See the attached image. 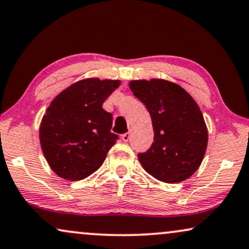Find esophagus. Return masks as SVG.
I'll use <instances>...</instances> for the list:
<instances>
[{"label":"esophagus","instance_id":"esophagus-1","mask_svg":"<svg viewBox=\"0 0 249 249\" xmlns=\"http://www.w3.org/2000/svg\"><path fill=\"white\" fill-rule=\"evenodd\" d=\"M130 138H131V131L122 135V139H123V141H124V142H127V141L130 140Z\"/></svg>","mask_w":249,"mask_h":249}]
</instances>
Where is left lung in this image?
<instances>
[{"label":"left lung","instance_id":"left-lung-1","mask_svg":"<svg viewBox=\"0 0 249 249\" xmlns=\"http://www.w3.org/2000/svg\"><path fill=\"white\" fill-rule=\"evenodd\" d=\"M134 96L152 117L154 142L138 159L149 175L163 182L184 181L199 169L208 131L202 112L184 88L163 79L132 80Z\"/></svg>","mask_w":249,"mask_h":249}]
</instances>
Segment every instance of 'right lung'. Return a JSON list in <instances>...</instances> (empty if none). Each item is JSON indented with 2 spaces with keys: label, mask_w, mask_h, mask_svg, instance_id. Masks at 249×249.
<instances>
[{
  "label": "right lung",
  "mask_w": 249,
  "mask_h": 249,
  "mask_svg": "<svg viewBox=\"0 0 249 249\" xmlns=\"http://www.w3.org/2000/svg\"><path fill=\"white\" fill-rule=\"evenodd\" d=\"M119 80L84 79L53 100L40 125V143L53 171L77 181L87 178L105 162L118 140L111 133L112 115L102 108Z\"/></svg>",
  "instance_id": "add662e5"
}]
</instances>
